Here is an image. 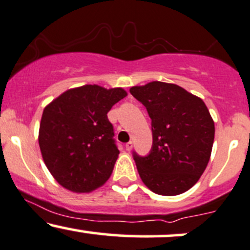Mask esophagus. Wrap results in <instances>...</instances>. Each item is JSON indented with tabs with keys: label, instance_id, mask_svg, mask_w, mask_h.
<instances>
[{
	"label": "esophagus",
	"instance_id": "esophagus-1",
	"mask_svg": "<svg viewBox=\"0 0 250 250\" xmlns=\"http://www.w3.org/2000/svg\"><path fill=\"white\" fill-rule=\"evenodd\" d=\"M131 149H133V142L125 143V150H128V151H130Z\"/></svg>",
	"mask_w": 250,
	"mask_h": 250
}]
</instances>
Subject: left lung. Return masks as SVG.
I'll return each instance as SVG.
<instances>
[{"label": "left lung", "mask_w": 250, "mask_h": 250, "mask_svg": "<svg viewBox=\"0 0 250 250\" xmlns=\"http://www.w3.org/2000/svg\"><path fill=\"white\" fill-rule=\"evenodd\" d=\"M151 119L152 148L134 152L144 185L161 195H178L199 180L211 157L214 121L200 98L174 83L151 81L130 88Z\"/></svg>", "instance_id": "obj_1"}]
</instances>
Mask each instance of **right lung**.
Returning <instances> with one entry per match:
<instances>
[{"label":"right lung","instance_id":"obj_1","mask_svg":"<svg viewBox=\"0 0 250 250\" xmlns=\"http://www.w3.org/2000/svg\"><path fill=\"white\" fill-rule=\"evenodd\" d=\"M125 96L121 87L83 85L44 108L38 134L42 157L66 190L92 192L110 177L120 151L107 113Z\"/></svg>","mask_w":250,"mask_h":250}]
</instances>
